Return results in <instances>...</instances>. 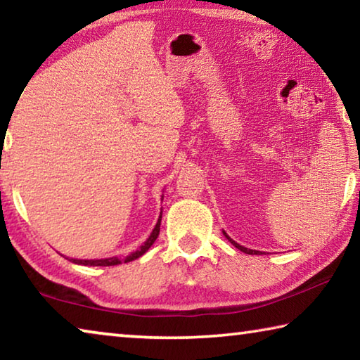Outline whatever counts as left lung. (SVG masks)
Wrapping results in <instances>:
<instances>
[{"label": "left lung", "instance_id": "obj_1", "mask_svg": "<svg viewBox=\"0 0 360 360\" xmlns=\"http://www.w3.org/2000/svg\"><path fill=\"white\" fill-rule=\"evenodd\" d=\"M224 235L225 236H227V240L231 243V245H233L235 248H238L240 249V251H243V252H245V254H260L259 251H254V249H248V248H245V246H241V245H238V243H235L233 240H231L230 238V236L227 235V233H225V231H224Z\"/></svg>", "mask_w": 360, "mask_h": 360}]
</instances>
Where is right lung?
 <instances>
[{
    "mask_svg": "<svg viewBox=\"0 0 360 360\" xmlns=\"http://www.w3.org/2000/svg\"><path fill=\"white\" fill-rule=\"evenodd\" d=\"M160 222H162V212H160V217H158V221L155 224L154 230H152V233L149 235V238L146 240L139 249H136L135 252H131L130 255H127L125 259H119V257H109V259H98V260H77V259H70L71 262H75V264L79 265H90V266H111V265H119V264H127V262H131L138 257H141V255L148 251V249L154 245V241L157 240L158 236V231H160Z\"/></svg>",
    "mask_w": 360,
    "mask_h": 360,
    "instance_id": "right-lung-1",
    "label": "right lung"
}]
</instances>
